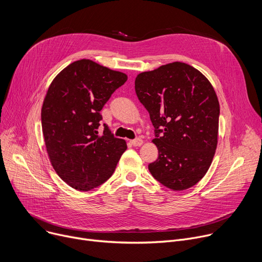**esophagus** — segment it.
<instances>
[{
	"label": "esophagus",
	"instance_id": "34e87169",
	"mask_svg": "<svg viewBox=\"0 0 262 262\" xmlns=\"http://www.w3.org/2000/svg\"><path fill=\"white\" fill-rule=\"evenodd\" d=\"M143 139H140V138H136V139H133V140H131V144L134 146V147H139V146H142L143 145Z\"/></svg>",
	"mask_w": 262,
	"mask_h": 262
}]
</instances>
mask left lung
I'll return each mask as SVG.
<instances>
[{"label": "left lung", "instance_id": "left-lung-1", "mask_svg": "<svg viewBox=\"0 0 262 262\" xmlns=\"http://www.w3.org/2000/svg\"><path fill=\"white\" fill-rule=\"evenodd\" d=\"M135 92L155 128L158 158L148 166L165 187L183 191L208 172L217 147L219 102L209 79L174 62L139 73Z\"/></svg>", "mask_w": 262, "mask_h": 262}]
</instances>
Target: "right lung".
Instances as JSON below:
<instances>
[{
  "label": "right lung",
  "instance_id": "add662e5",
  "mask_svg": "<svg viewBox=\"0 0 262 262\" xmlns=\"http://www.w3.org/2000/svg\"><path fill=\"white\" fill-rule=\"evenodd\" d=\"M127 78L84 58L64 68L47 90L41 113L47 153L57 175L75 190L104 184L127 150L106 125L103 135L97 131L99 111Z\"/></svg>",
  "mask_w": 262,
  "mask_h": 262
}]
</instances>
